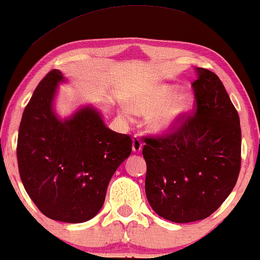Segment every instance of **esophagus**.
<instances>
[{
  "instance_id": "esophagus-1",
  "label": "esophagus",
  "mask_w": 260,
  "mask_h": 260,
  "mask_svg": "<svg viewBox=\"0 0 260 260\" xmlns=\"http://www.w3.org/2000/svg\"><path fill=\"white\" fill-rule=\"evenodd\" d=\"M133 151L136 152V153H139V152L142 151V141L141 139H140V136L135 135L133 139Z\"/></svg>"
}]
</instances>
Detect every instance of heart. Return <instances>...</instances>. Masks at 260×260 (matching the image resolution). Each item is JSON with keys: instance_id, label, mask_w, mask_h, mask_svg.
Listing matches in <instances>:
<instances>
[{"instance_id": "obj_1", "label": "heart", "mask_w": 260, "mask_h": 260, "mask_svg": "<svg viewBox=\"0 0 260 260\" xmlns=\"http://www.w3.org/2000/svg\"><path fill=\"white\" fill-rule=\"evenodd\" d=\"M175 93L176 88L174 86L157 85L136 97L134 100V108L142 114L152 112L149 125L155 133H173L185 124L196 106L193 94L185 92L175 96ZM123 113L130 115V108L124 107Z\"/></svg>"}]
</instances>
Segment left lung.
I'll return each mask as SVG.
<instances>
[{
	"mask_svg": "<svg viewBox=\"0 0 260 260\" xmlns=\"http://www.w3.org/2000/svg\"><path fill=\"white\" fill-rule=\"evenodd\" d=\"M197 112L178 131L145 139L149 206L173 222L214 213L236 185L241 167L240 117L220 79L196 68Z\"/></svg>",
	"mask_w": 260,
	"mask_h": 260,
	"instance_id": "left-lung-1",
	"label": "left lung"
}]
</instances>
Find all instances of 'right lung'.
<instances>
[{
    "label": "right lung",
    "instance_id": "add662e5",
    "mask_svg": "<svg viewBox=\"0 0 260 260\" xmlns=\"http://www.w3.org/2000/svg\"><path fill=\"white\" fill-rule=\"evenodd\" d=\"M52 70L25 107L17 158L24 188L42 214L78 224L102 208L113 174L129 157L133 140L107 126L96 106L82 105L62 118L56 111L59 85Z\"/></svg>",
    "mask_w": 260,
    "mask_h": 260
}]
</instances>
